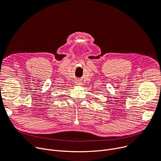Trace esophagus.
Returning a JSON list of instances; mask_svg holds the SVG:
<instances>
[{
    "mask_svg": "<svg viewBox=\"0 0 161 161\" xmlns=\"http://www.w3.org/2000/svg\"><path fill=\"white\" fill-rule=\"evenodd\" d=\"M76 83H77V85H80V82H76Z\"/></svg>",
    "mask_w": 161,
    "mask_h": 161,
    "instance_id": "esophagus-1",
    "label": "esophagus"
}]
</instances>
